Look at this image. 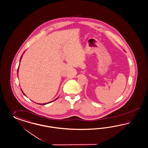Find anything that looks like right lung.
<instances>
[{
  "label": "right lung",
  "mask_w": 148,
  "mask_h": 148,
  "mask_svg": "<svg viewBox=\"0 0 148 148\" xmlns=\"http://www.w3.org/2000/svg\"><path fill=\"white\" fill-rule=\"evenodd\" d=\"M22 56H21V57L20 61V62L21 61V58H22ZM18 67H19V66H18ZM18 69H17V73H18ZM21 91H22V90H21ZM22 93H23V94L24 95H25V93H23V92L22 91ZM25 96H26V95H25ZM56 99H55V100H56ZM55 100H54V101H55ZM53 101H51V102H49V103H51V102H53ZM47 103H45V104H40V105H45V104H47Z\"/></svg>",
  "instance_id": "obj_1"
}]
</instances>
